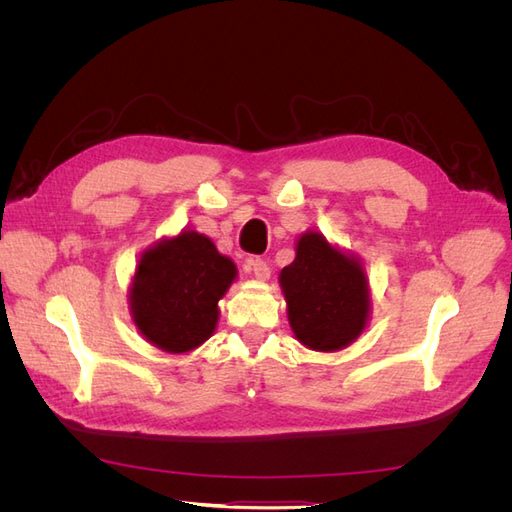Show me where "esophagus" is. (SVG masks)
I'll use <instances>...</instances> for the list:
<instances>
[{
  "label": "esophagus",
  "instance_id": "1",
  "mask_svg": "<svg viewBox=\"0 0 512 512\" xmlns=\"http://www.w3.org/2000/svg\"><path fill=\"white\" fill-rule=\"evenodd\" d=\"M250 271H252V275L256 277V280H260V282H267L269 277H271V269H269V265L262 258H254L250 262Z\"/></svg>",
  "mask_w": 512,
  "mask_h": 512
}]
</instances>
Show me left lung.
Returning <instances> with one entry per match:
<instances>
[{"label": "left lung", "instance_id": "8db88e82", "mask_svg": "<svg viewBox=\"0 0 512 512\" xmlns=\"http://www.w3.org/2000/svg\"><path fill=\"white\" fill-rule=\"evenodd\" d=\"M294 337L318 352H337L359 337L369 320V282L363 262L320 232H303L297 256L280 273Z\"/></svg>", "mask_w": 512, "mask_h": 512}]
</instances>
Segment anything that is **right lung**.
<instances>
[{
    "instance_id": "right-lung-1",
    "label": "right lung",
    "mask_w": 512,
    "mask_h": 512,
    "mask_svg": "<svg viewBox=\"0 0 512 512\" xmlns=\"http://www.w3.org/2000/svg\"><path fill=\"white\" fill-rule=\"evenodd\" d=\"M237 267L196 230H181L138 258L130 286V316L149 344L185 354L218 327V301L235 282Z\"/></svg>"
}]
</instances>
